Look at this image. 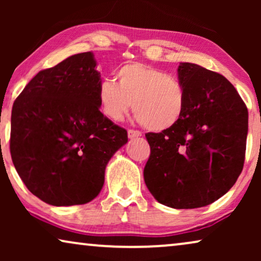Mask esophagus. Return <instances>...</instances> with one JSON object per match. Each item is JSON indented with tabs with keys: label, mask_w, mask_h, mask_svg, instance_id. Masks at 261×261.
<instances>
[{
	"label": "esophagus",
	"mask_w": 261,
	"mask_h": 261,
	"mask_svg": "<svg viewBox=\"0 0 261 261\" xmlns=\"http://www.w3.org/2000/svg\"><path fill=\"white\" fill-rule=\"evenodd\" d=\"M138 137H141V132L140 130L128 129V138L134 139V138H138Z\"/></svg>",
	"instance_id": "34e87169"
}]
</instances>
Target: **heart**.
I'll list each match as a JSON object with an SVG mask.
<instances>
[{
    "instance_id": "1",
    "label": "heart",
    "mask_w": 261,
    "mask_h": 261,
    "mask_svg": "<svg viewBox=\"0 0 261 261\" xmlns=\"http://www.w3.org/2000/svg\"><path fill=\"white\" fill-rule=\"evenodd\" d=\"M106 80L97 91L102 113L120 121L133 107L137 119L149 130L162 132L179 122L185 112V89L177 77L141 63H129Z\"/></svg>"
}]
</instances>
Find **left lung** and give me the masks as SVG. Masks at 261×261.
Returning <instances> with one entry per match:
<instances>
[{
    "instance_id": "obj_1",
    "label": "left lung",
    "mask_w": 261,
    "mask_h": 261,
    "mask_svg": "<svg viewBox=\"0 0 261 261\" xmlns=\"http://www.w3.org/2000/svg\"><path fill=\"white\" fill-rule=\"evenodd\" d=\"M185 112L169 129L146 133L151 154L145 183L156 201L176 209L201 208L235 184L245 163L248 112L222 74L181 63Z\"/></svg>"
}]
</instances>
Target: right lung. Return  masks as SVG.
I'll return each instance as SVG.
<instances>
[{
  "label": "right lung",
  "instance_id": "add662e5",
  "mask_svg": "<svg viewBox=\"0 0 261 261\" xmlns=\"http://www.w3.org/2000/svg\"><path fill=\"white\" fill-rule=\"evenodd\" d=\"M92 52L41 70L12 110L10 154L34 196L56 206L85 204L99 194L127 130L99 112L101 74Z\"/></svg>",
  "mask_w": 261,
  "mask_h": 261
}]
</instances>
